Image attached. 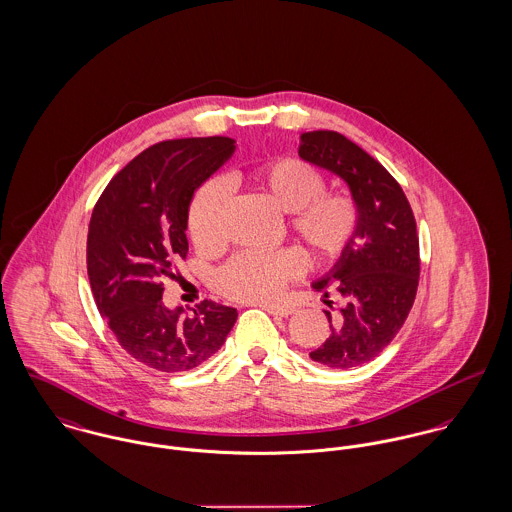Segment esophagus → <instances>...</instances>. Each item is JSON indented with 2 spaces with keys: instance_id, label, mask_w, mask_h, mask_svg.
<instances>
[{
  "instance_id": "34e87169",
  "label": "esophagus",
  "mask_w": 512,
  "mask_h": 512,
  "mask_svg": "<svg viewBox=\"0 0 512 512\" xmlns=\"http://www.w3.org/2000/svg\"><path fill=\"white\" fill-rule=\"evenodd\" d=\"M261 308L265 312H269V314L280 315V317H288V315L294 314V308L286 306V304H282V306H278V304H263Z\"/></svg>"
}]
</instances>
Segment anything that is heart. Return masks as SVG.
I'll return each mask as SVG.
<instances>
[{
  "mask_svg": "<svg viewBox=\"0 0 512 512\" xmlns=\"http://www.w3.org/2000/svg\"><path fill=\"white\" fill-rule=\"evenodd\" d=\"M253 183L280 212L286 226L319 263L341 259L360 232V206L343 193H325V175L298 158L273 159L253 171ZM230 185L224 177L200 187L187 216L189 236L202 251H216L226 241V212ZM304 259L296 249L273 253L241 251L214 275V286L237 302H269L286 282L302 271Z\"/></svg>",
  "mask_w": 512,
  "mask_h": 512,
  "instance_id": "1",
  "label": "heart"
}]
</instances>
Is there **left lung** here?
Instances as JSON below:
<instances>
[{
    "label": "left lung",
    "instance_id": "8db88e82",
    "mask_svg": "<svg viewBox=\"0 0 512 512\" xmlns=\"http://www.w3.org/2000/svg\"><path fill=\"white\" fill-rule=\"evenodd\" d=\"M300 158L339 175L360 206V232L331 273L314 282L325 298L331 335L310 353L321 366L347 370L382 353L413 308L421 259L411 204L390 171L333 130L300 136Z\"/></svg>",
    "mask_w": 512,
    "mask_h": 512
}]
</instances>
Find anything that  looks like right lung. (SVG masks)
Masks as SVG:
<instances>
[{"mask_svg": "<svg viewBox=\"0 0 512 512\" xmlns=\"http://www.w3.org/2000/svg\"><path fill=\"white\" fill-rule=\"evenodd\" d=\"M228 136L165 140L126 163L97 200L87 234V275L118 345L159 372H187L220 351L236 308L202 300L193 314L165 308L163 278L187 257L189 204L234 154Z\"/></svg>", "mask_w": 512, "mask_h": 512, "instance_id": "right-lung-1", "label": "right lung"}]
</instances>
